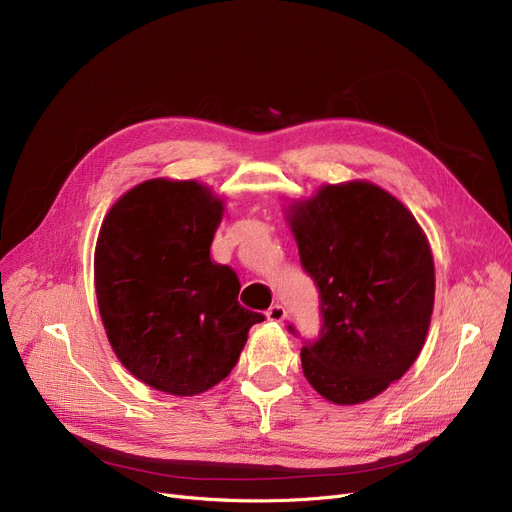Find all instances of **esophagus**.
<instances>
[{"instance_id":"1","label":"esophagus","mask_w":512,"mask_h":512,"mask_svg":"<svg viewBox=\"0 0 512 512\" xmlns=\"http://www.w3.org/2000/svg\"><path fill=\"white\" fill-rule=\"evenodd\" d=\"M267 319L269 321H277V323L283 321L285 319V309H283V306L281 304H273L271 309L267 311Z\"/></svg>"}]
</instances>
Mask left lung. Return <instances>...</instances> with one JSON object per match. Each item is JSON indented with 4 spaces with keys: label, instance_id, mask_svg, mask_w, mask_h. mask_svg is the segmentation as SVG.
Here are the masks:
<instances>
[{
    "label": "left lung",
    "instance_id": "1",
    "mask_svg": "<svg viewBox=\"0 0 512 512\" xmlns=\"http://www.w3.org/2000/svg\"><path fill=\"white\" fill-rule=\"evenodd\" d=\"M285 220L321 296V334L300 351L304 378L336 405L370 401L424 346L435 304L431 245L414 214L367 180L323 185L292 201Z\"/></svg>",
    "mask_w": 512,
    "mask_h": 512
}]
</instances>
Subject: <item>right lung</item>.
<instances>
[{
    "instance_id": "1",
    "label": "right lung",
    "mask_w": 512,
    "mask_h": 512,
    "mask_svg": "<svg viewBox=\"0 0 512 512\" xmlns=\"http://www.w3.org/2000/svg\"><path fill=\"white\" fill-rule=\"evenodd\" d=\"M224 201L197 180L151 178L107 212L94 288L111 349L155 391L193 397L227 378L264 321L237 302L239 279L210 256Z\"/></svg>"
}]
</instances>
